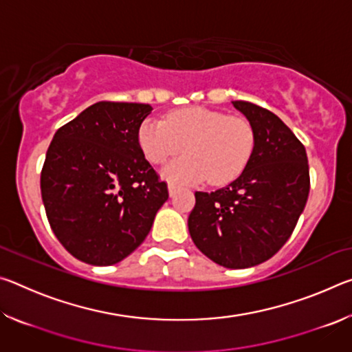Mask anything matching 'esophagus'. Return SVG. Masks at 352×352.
Masks as SVG:
<instances>
[{
  "label": "esophagus",
  "mask_w": 352,
  "mask_h": 352,
  "mask_svg": "<svg viewBox=\"0 0 352 352\" xmlns=\"http://www.w3.org/2000/svg\"><path fill=\"white\" fill-rule=\"evenodd\" d=\"M168 189H169V195L172 197V195H174V192H175V189H177V186L174 183H169L168 184Z\"/></svg>",
  "instance_id": "esophagus-1"
}]
</instances>
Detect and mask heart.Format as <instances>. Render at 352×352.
I'll list each match as a JSON object with an SVG mask.
<instances>
[{"label":"heart","instance_id":"1","mask_svg":"<svg viewBox=\"0 0 352 352\" xmlns=\"http://www.w3.org/2000/svg\"><path fill=\"white\" fill-rule=\"evenodd\" d=\"M151 163L162 164L182 152L188 155L164 166L162 175L174 183L208 182L216 186L234 182L252 158L254 130L245 118L228 116L201 107L169 113L164 121L148 118L138 132Z\"/></svg>","mask_w":352,"mask_h":352}]
</instances>
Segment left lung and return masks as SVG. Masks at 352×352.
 Here are the masks:
<instances>
[{
  "mask_svg": "<svg viewBox=\"0 0 352 352\" xmlns=\"http://www.w3.org/2000/svg\"><path fill=\"white\" fill-rule=\"evenodd\" d=\"M233 105L254 130L253 155L228 186L195 192L188 228L195 247L216 264L248 269L287 242L311 180L305 146L275 113L245 100Z\"/></svg>",
  "mask_w": 352,
  "mask_h": 352,
  "instance_id": "1",
  "label": "left lung"
}]
</instances>
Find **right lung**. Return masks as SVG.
<instances>
[{"instance_id": "add662e5", "label": "right lung", "mask_w": 352, "mask_h": 352, "mask_svg": "<svg viewBox=\"0 0 352 352\" xmlns=\"http://www.w3.org/2000/svg\"><path fill=\"white\" fill-rule=\"evenodd\" d=\"M151 111L148 104L96 102L51 141L41 199L57 239L82 262L113 265L127 258L169 197L138 141Z\"/></svg>"}]
</instances>
